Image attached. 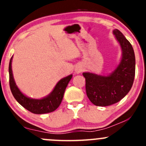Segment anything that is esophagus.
<instances>
[{
	"label": "esophagus",
	"instance_id": "1",
	"mask_svg": "<svg viewBox=\"0 0 146 146\" xmlns=\"http://www.w3.org/2000/svg\"><path fill=\"white\" fill-rule=\"evenodd\" d=\"M80 70H81V69H78V73H79V72H80Z\"/></svg>",
	"mask_w": 146,
	"mask_h": 146
}]
</instances>
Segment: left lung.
<instances>
[{
	"instance_id": "1",
	"label": "left lung",
	"mask_w": 146,
	"mask_h": 146,
	"mask_svg": "<svg viewBox=\"0 0 146 146\" xmlns=\"http://www.w3.org/2000/svg\"><path fill=\"white\" fill-rule=\"evenodd\" d=\"M113 34L121 49L117 67L107 76L82 73L87 96L96 106L106 107L118 102L129 93L134 80L136 59L133 47L119 29H114Z\"/></svg>"
}]
</instances>
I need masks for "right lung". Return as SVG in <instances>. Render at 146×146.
Here are the masks:
<instances>
[{"mask_svg":"<svg viewBox=\"0 0 146 146\" xmlns=\"http://www.w3.org/2000/svg\"><path fill=\"white\" fill-rule=\"evenodd\" d=\"M12 60L13 56L10 58L9 64L10 87L12 94L17 102L28 111L36 114H46L55 111L61 104L66 87L73 75H69L61 79L47 96L42 99H33L24 95L16 85L12 70Z\"/></svg>","mask_w":146,"mask_h":146,"instance_id":"add662e5","label":"right lung"}]
</instances>
